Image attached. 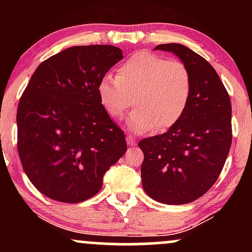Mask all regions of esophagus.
<instances>
[{
    "mask_svg": "<svg viewBox=\"0 0 252 252\" xmlns=\"http://www.w3.org/2000/svg\"><path fill=\"white\" fill-rule=\"evenodd\" d=\"M126 143H128V146H131V147L135 146L136 140H135L134 136H131V135L126 136Z\"/></svg>",
    "mask_w": 252,
    "mask_h": 252,
    "instance_id": "obj_1",
    "label": "esophagus"
}]
</instances>
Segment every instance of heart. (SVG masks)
<instances>
[{"label": "heart", "instance_id": "b5f03b06", "mask_svg": "<svg viewBox=\"0 0 252 252\" xmlns=\"http://www.w3.org/2000/svg\"><path fill=\"white\" fill-rule=\"evenodd\" d=\"M192 76L180 60H167L150 52H138L118 68L117 77L104 76L98 96L105 111L115 120L131 106L126 126L135 134L164 130L180 120L189 105Z\"/></svg>", "mask_w": 252, "mask_h": 252}]
</instances>
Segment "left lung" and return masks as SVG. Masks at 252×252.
<instances>
[{"mask_svg":"<svg viewBox=\"0 0 252 252\" xmlns=\"http://www.w3.org/2000/svg\"><path fill=\"white\" fill-rule=\"evenodd\" d=\"M189 67L192 92L180 120L162 135L138 143L144 158V192L167 205L189 204L217 181L232 142L231 102L220 78L209 62L180 43L158 45Z\"/></svg>","mask_w":252,"mask_h":252,"instance_id":"obj_1","label":"left lung"}]
</instances>
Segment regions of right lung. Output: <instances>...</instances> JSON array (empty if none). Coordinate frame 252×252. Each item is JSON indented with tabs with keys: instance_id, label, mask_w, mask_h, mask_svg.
<instances>
[{
	"instance_id": "right-lung-1",
	"label": "right lung",
	"mask_w": 252,
	"mask_h": 252,
	"mask_svg": "<svg viewBox=\"0 0 252 252\" xmlns=\"http://www.w3.org/2000/svg\"><path fill=\"white\" fill-rule=\"evenodd\" d=\"M122 59L115 46H74L32 76L17 108V152L43 195L68 204L88 200L126 152L124 132L98 96L100 79Z\"/></svg>"
}]
</instances>
